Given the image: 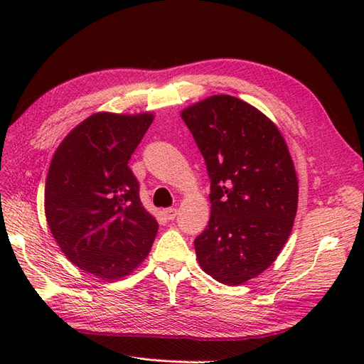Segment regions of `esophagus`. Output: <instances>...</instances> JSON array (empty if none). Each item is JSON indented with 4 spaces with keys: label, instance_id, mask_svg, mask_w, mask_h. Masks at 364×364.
<instances>
[{
    "label": "esophagus",
    "instance_id": "esophagus-1",
    "mask_svg": "<svg viewBox=\"0 0 364 364\" xmlns=\"http://www.w3.org/2000/svg\"><path fill=\"white\" fill-rule=\"evenodd\" d=\"M164 215L167 217L168 220H174L176 215H178V209H176V208H167V209H165V211H164Z\"/></svg>",
    "mask_w": 364,
    "mask_h": 364
}]
</instances>
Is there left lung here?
<instances>
[{
	"mask_svg": "<svg viewBox=\"0 0 364 364\" xmlns=\"http://www.w3.org/2000/svg\"><path fill=\"white\" fill-rule=\"evenodd\" d=\"M211 179V217L196 238V257L226 285L257 278L291 234L299 183L282 134L237 97L220 94L181 112Z\"/></svg>",
	"mask_w": 364,
	"mask_h": 364,
	"instance_id": "1",
	"label": "left lung"
}]
</instances>
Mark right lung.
<instances>
[{"mask_svg": "<svg viewBox=\"0 0 364 364\" xmlns=\"http://www.w3.org/2000/svg\"><path fill=\"white\" fill-rule=\"evenodd\" d=\"M153 119L151 112L92 114L50 164L43 203L51 234L74 266L106 282L134 273L158 232L127 165Z\"/></svg>", "mask_w": 364, "mask_h": 364, "instance_id": "obj_1", "label": "right lung"}]
</instances>
